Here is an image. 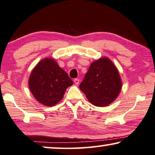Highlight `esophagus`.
<instances>
[{
	"mask_svg": "<svg viewBox=\"0 0 155 155\" xmlns=\"http://www.w3.org/2000/svg\"><path fill=\"white\" fill-rule=\"evenodd\" d=\"M73 82H74L75 84H79V82H80V80L77 79V78H75V79H74V80H73Z\"/></svg>",
	"mask_w": 155,
	"mask_h": 155,
	"instance_id": "34e87169",
	"label": "esophagus"
}]
</instances>
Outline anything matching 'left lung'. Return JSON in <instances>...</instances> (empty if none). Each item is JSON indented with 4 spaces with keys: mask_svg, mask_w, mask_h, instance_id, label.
Returning <instances> with one entry per match:
<instances>
[{
    "mask_svg": "<svg viewBox=\"0 0 155 155\" xmlns=\"http://www.w3.org/2000/svg\"><path fill=\"white\" fill-rule=\"evenodd\" d=\"M122 88L118 71L107 58L92 62L80 89L88 101L97 107L109 105L116 100Z\"/></svg>",
    "mask_w": 155,
    "mask_h": 155,
    "instance_id": "left-lung-1",
    "label": "left lung"
}]
</instances>
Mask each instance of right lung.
Wrapping results in <instances>:
<instances>
[{
	"label": "right lung",
	"mask_w": 155,
	"mask_h": 155,
	"mask_svg": "<svg viewBox=\"0 0 155 155\" xmlns=\"http://www.w3.org/2000/svg\"><path fill=\"white\" fill-rule=\"evenodd\" d=\"M73 84L67 73L51 58L40 61L31 72L28 81L30 91L37 101L48 107L60 101L66 89Z\"/></svg>",
	"instance_id": "obj_1"
}]
</instances>
